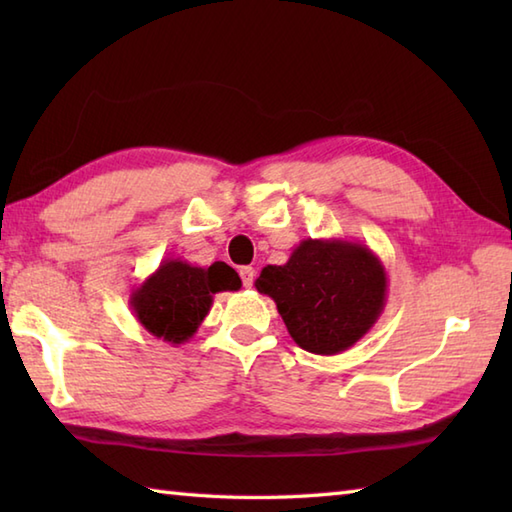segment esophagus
<instances>
[{
  "mask_svg": "<svg viewBox=\"0 0 512 512\" xmlns=\"http://www.w3.org/2000/svg\"><path fill=\"white\" fill-rule=\"evenodd\" d=\"M239 277H242L244 288H250V286H253V281H255V268H250V266L239 268Z\"/></svg>",
  "mask_w": 512,
  "mask_h": 512,
  "instance_id": "1",
  "label": "esophagus"
}]
</instances>
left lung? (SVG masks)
I'll use <instances>...</instances> for the list:
<instances>
[{
	"mask_svg": "<svg viewBox=\"0 0 512 512\" xmlns=\"http://www.w3.org/2000/svg\"><path fill=\"white\" fill-rule=\"evenodd\" d=\"M257 292L277 303L301 350L332 356L374 328L387 303V273L372 248L350 239H303L284 266H266Z\"/></svg>",
	"mask_w": 512,
	"mask_h": 512,
	"instance_id": "8db88e82",
	"label": "left lung"
}]
</instances>
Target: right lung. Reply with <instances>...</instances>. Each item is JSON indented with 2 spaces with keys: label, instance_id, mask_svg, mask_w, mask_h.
Instances as JSON below:
<instances>
[{
  "label": "right lung",
  "instance_id": "right-lung-1",
  "mask_svg": "<svg viewBox=\"0 0 512 512\" xmlns=\"http://www.w3.org/2000/svg\"><path fill=\"white\" fill-rule=\"evenodd\" d=\"M239 288L242 279L224 262L202 268L182 259H165L156 273L132 290L129 306L149 334L182 345L198 332L213 306L215 292Z\"/></svg>",
  "mask_w": 512,
  "mask_h": 512
}]
</instances>
